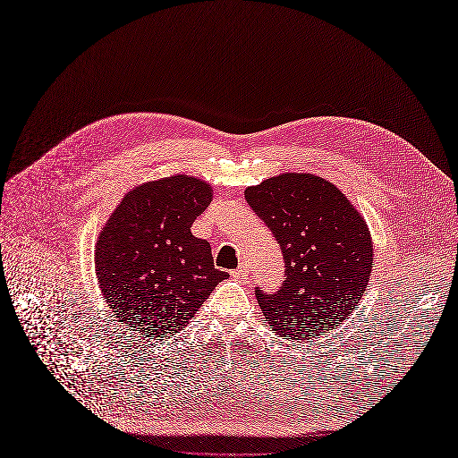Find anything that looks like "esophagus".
<instances>
[{"label":"esophagus","mask_w":458,"mask_h":458,"mask_svg":"<svg viewBox=\"0 0 458 458\" xmlns=\"http://www.w3.org/2000/svg\"><path fill=\"white\" fill-rule=\"evenodd\" d=\"M232 276H233L235 279H244V277L248 276V268H246V265H241L237 270H233V272H232Z\"/></svg>","instance_id":"obj_1"}]
</instances>
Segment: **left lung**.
Listing matches in <instances>:
<instances>
[{"instance_id": "left-lung-1", "label": "left lung", "mask_w": 458, "mask_h": 458, "mask_svg": "<svg viewBox=\"0 0 458 458\" xmlns=\"http://www.w3.org/2000/svg\"><path fill=\"white\" fill-rule=\"evenodd\" d=\"M244 198L284 259L281 290H255L260 311L281 337L322 339L366 292L373 241L364 217L335 184L313 174L270 177L248 186Z\"/></svg>"}]
</instances>
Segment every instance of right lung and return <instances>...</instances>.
<instances>
[{
  "label": "right lung",
  "mask_w": 458,
  "mask_h": 458,
  "mask_svg": "<svg viewBox=\"0 0 458 458\" xmlns=\"http://www.w3.org/2000/svg\"><path fill=\"white\" fill-rule=\"evenodd\" d=\"M212 201V186L172 175L130 190L96 242V276L114 315L148 339L175 335L228 277L210 242L190 228Z\"/></svg>",
  "instance_id": "right-lung-1"
}]
</instances>
